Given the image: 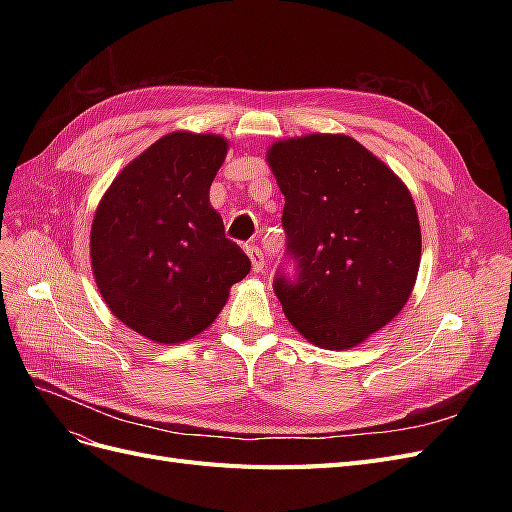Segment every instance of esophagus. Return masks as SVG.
<instances>
[{
  "mask_svg": "<svg viewBox=\"0 0 512 512\" xmlns=\"http://www.w3.org/2000/svg\"><path fill=\"white\" fill-rule=\"evenodd\" d=\"M247 256H250V260H252V269H254V273H262V271H265V267H267V260H265V254H262L260 247H256V245H250V247H247Z\"/></svg>",
  "mask_w": 512,
  "mask_h": 512,
  "instance_id": "obj_1",
  "label": "esophagus"
}]
</instances>
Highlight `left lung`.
I'll return each mask as SVG.
<instances>
[{
    "label": "left lung",
    "mask_w": 512,
    "mask_h": 512,
    "mask_svg": "<svg viewBox=\"0 0 512 512\" xmlns=\"http://www.w3.org/2000/svg\"><path fill=\"white\" fill-rule=\"evenodd\" d=\"M267 162L286 200V254L297 262V275L273 280L284 314L320 348L359 346L414 288L421 226L412 194L346 134L277 141Z\"/></svg>",
    "instance_id": "obj_1"
}]
</instances>
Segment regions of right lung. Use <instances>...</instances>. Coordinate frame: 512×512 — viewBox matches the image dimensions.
<instances>
[{"label":"right lung","instance_id":"obj_1","mask_svg":"<svg viewBox=\"0 0 512 512\" xmlns=\"http://www.w3.org/2000/svg\"><path fill=\"white\" fill-rule=\"evenodd\" d=\"M226 151L218 134H166L121 170L96 209L89 252L102 299L151 342L205 331L250 273L209 203Z\"/></svg>","mask_w":512,"mask_h":512}]
</instances>
